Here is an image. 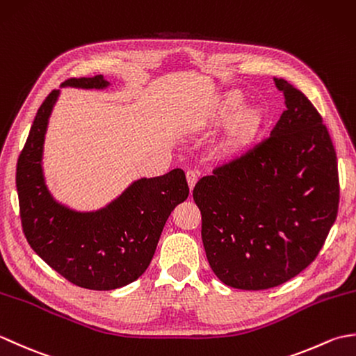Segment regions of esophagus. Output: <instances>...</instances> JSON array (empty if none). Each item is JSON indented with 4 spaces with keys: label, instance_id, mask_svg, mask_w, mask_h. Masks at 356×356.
Returning a JSON list of instances; mask_svg holds the SVG:
<instances>
[{
    "label": "esophagus",
    "instance_id": "34e87169",
    "mask_svg": "<svg viewBox=\"0 0 356 356\" xmlns=\"http://www.w3.org/2000/svg\"><path fill=\"white\" fill-rule=\"evenodd\" d=\"M186 182H188V186H190V191L193 193L195 184H197V174H195L194 171H188L186 172Z\"/></svg>",
    "mask_w": 356,
    "mask_h": 356
}]
</instances>
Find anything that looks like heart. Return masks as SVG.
Segmentation results:
<instances>
[{
  "instance_id": "obj_1",
  "label": "heart",
  "mask_w": 356,
  "mask_h": 356,
  "mask_svg": "<svg viewBox=\"0 0 356 356\" xmlns=\"http://www.w3.org/2000/svg\"><path fill=\"white\" fill-rule=\"evenodd\" d=\"M243 104V95L226 92L218 95L195 119V127L214 130L225 125L209 148V156L217 163H232L243 157L260 138L268 115L257 105Z\"/></svg>"
}]
</instances>
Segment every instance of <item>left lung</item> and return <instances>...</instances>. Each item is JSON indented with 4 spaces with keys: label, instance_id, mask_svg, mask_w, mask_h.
I'll use <instances>...</instances> for the list:
<instances>
[{
    "label": "left lung",
    "instance_id": "obj_1",
    "mask_svg": "<svg viewBox=\"0 0 356 356\" xmlns=\"http://www.w3.org/2000/svg\"><path fill=\"white\" fill-rule=\"evenodd\" d=\"M286 111L270 138L200 179L193 191L211 269L236 289L263 291L311 264L334 225L337 154L311 101L275 79Z\"/></svg>",
    "mask_w": 356,
    "mask_h": 356
}]
</instances>
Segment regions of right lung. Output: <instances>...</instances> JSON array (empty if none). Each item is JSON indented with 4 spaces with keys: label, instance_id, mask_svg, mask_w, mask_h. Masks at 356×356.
<instances>
[{
    "label": "right lung",
    "instance_id": "add662e5",
    "mask_svg": "<svg viewBox=\"0 0 356 356\" xmlns=\"http://www.w3.org/2000/svg\"><path fill=\"white\" fill-rule=\"evenodd\" d=\"M101 74L72 78L61 84L105 90ZM61 90H53L38 110L17 165V191L22 231L29 245L58 274L73 284L111 291L133 283L149 266L171 211L190 194L185 172L140 177L116 199L93 211L59 202L44 176V140Z\"/></svg>",
    "mask_w": 356,
    "mask_h": 356
}]
</instances>
